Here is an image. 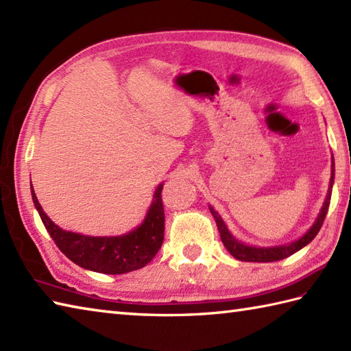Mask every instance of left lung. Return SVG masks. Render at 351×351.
Masks as SVG:
<instances>
[{"label":"left lung","mask_w":351,"mask_h":351,"mask_svg":"<svg viewBox=\"0 0 351 351\" xmlns=\"http://www.w3.org/2000/svg\"><path fill=\"white\" fill-rule=\"evenodd\" d=\"M333 180H335V161L332 156V173H330L329 190H327L326 200H324L322 211H319L315 223L311 226V229L306 234L299 238V240L288 243V244H283V245H273V247H255V245H247V244L235 240L232 234L228 230L225 221H223V219L220 217V214L210 205V211L213 214L215 223H217L221 243L225 244V247L228 249L230 255H232L238 261H244V263H273V261H280V259H285V258L291 256L293 253L303 249L304 245H308L317 237L319 229H322L323 221L326 219V214H327V211H329Z\"/></svg>","instance_id":"left-lung-1"}]
</instances>
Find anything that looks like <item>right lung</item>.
Wrapping results in <instances>:
<instances>
[{
    "label": "right lung",
    "instance_id": "1",
    "mask_svg": "<svg viewBox=\"0 0 351 351\" xmlns=\"http://www.w3.org/2000/svg\"><path fill=\"white\" fill-rule=\"evenodd\" d=\"M162 184L156 187L154 200L143 223L131 232L119 237H88L69 232L52 221L37 200L33 185L32 196L36 210L48 234L72 263L104 274H123L143 268L158 253L164 240Z\"/></svg>",
    "mask_w": 351,
    "mask_h": 351
}]
</instances>
